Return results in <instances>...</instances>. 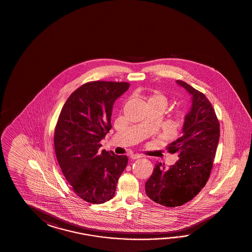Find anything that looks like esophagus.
I'll list each match as a JSON object with an SVG mask.
<instances>
[{
  "label": "esophagus",
  "instance_id": "34e87169",
  "mask_svg": "<svg viewBox=\"0 0 252 252\" xmlns=\"http://www.w3.org/2000/svg\"><path fill=\"white\" fill-rule=\"evenodd\" d=\"M129 158H131V159H136V158H141V156L140 154H130Z\"/></svg>",
  "mask_w": 252,
  "mask_h": 252
}]
</instances>
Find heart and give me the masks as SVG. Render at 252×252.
I'll list each match as a JSON object with an SVG mask.
<instances>
[{"label":"heart","instance_id":"1","mask_svg":"<svg viewBox=\"0 0 252 252\" xmlns=\"http://www.w3.org/2000/svg\"><path fill=\"white\" fill-rule=\"evenodd\" d=\"M147 102L148 104H152V103H155V104H158V105L161 106L162 108H165L169 100L168 98L161 93H158V92H155L153 93L152 95H150L147 99ZM184 118V112L182 111H178L175 113V122L176 123H181L182 120Z\"/></svg>","mask_w":252,"mask_h":252}]
</instances>
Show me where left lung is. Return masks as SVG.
<instances>
[{
    "instance_id": "left-lung-1",
    "label": "left lung",
    "mask_w": 252,
    "mask_h": 252,
    "mask_svg": "<svg viewBox=\"0 0 252 252\" xmlns=\"http://www.w3.org/2000/svg\"><path fill=\"white\" fill-rule=\"evenodd\" d=\"M192 95V106L185 117L182 137L167 146L179 159L166 168L157 163L145 183V191L156 203L174 208L191 200L211 175L220 139V123L211 101L198 90L177 80Z\"/></svg>"
}]
</instances>
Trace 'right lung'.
<instances>
[{"instance_id": "1", "label": "right lung", "mask_w": 252, "mask_h": 252, "mask_svg": "<svg viewBox=\"0 0 252 252\" xmlns=\"http://www.w3.org/2000/svg\"><path fill=\"white\" fill-rule=\"evenodd\" d=\"M129 87L125 82L84 83L65 101L55 126L60 168L74 193L93 204L113 198L129 160L126 155L100 151V141L111 128L113 103Z\"/></svg>"}]
</instances>
